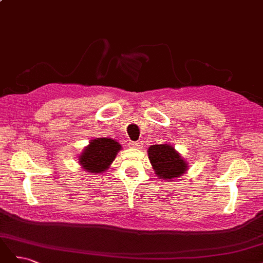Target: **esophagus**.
I'll return each instance as SVG.
<instances>
[{
    "label": "esophagus",
    "mask_w": 263,
    "mask_h": 263,
    "mask_svg": "<svg viewBox=\"0 0 263 263\" xmlns=\"http://www.w3.org/2000/svg\"><path fill=\"white\" fill-rule=\"evenodd\" d=\"M128 146L130 148H136V149H140L142 147V142L139 140V141H129Z\"/></svg>",
    "instance_id": "34e87169"
}]
</instances>
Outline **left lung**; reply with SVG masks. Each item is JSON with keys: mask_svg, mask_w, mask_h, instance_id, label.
Segmentation results:
<instances>
[{"mask_svg": "<svg viewBox=\"0 0 263 263\" xmlns=\"http://www.w3.org/2000/svg\"><path fill=\"white\" fill-rule=\"evenodd\" d=\"M148 156L157 176L164 180L181 177L186 171V162L176 149L168 144L149 147Z\"/></svg>", "mask_w": 263, "mask_h": 263, "instance_id": "obj_1", "label": "left lung"}]
</instances>
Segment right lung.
Segmentation results:
<instances>
[{"instance_id": "1", "label": "right lung", "mask_w": 263, "mask_h": 263, "mask_svg": "<svg viewBox=\"0 0 263 263\" xmlns=\"http://www.w3.org/2000/svg\"><path fill=\"white\" fill-rule=\"evenodd\" d=\"M121 147L122 146L112 138L93 139L90 145L84 149L79 162L86 171L102 173L113 162Z\"/></svg>"}]
</instances>
